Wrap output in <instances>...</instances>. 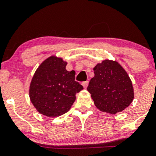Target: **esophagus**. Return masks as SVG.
<instances>
[{
    "label": "esophagus",
    "instance_id": "34e87169",
    "mask_svg": "<svg viewBox=\"0 0 156 156\" xmlns=\"http://www.w3.org/2000/svg\"><path fill=\"white\" fill-rule=\"evenodd\" d=\"M82 85L84 87V88H87V85H88V81H84V82H82Z\"/></svg>",
    "mask_w": 156,
    "mask_h": 156
}]
</instances>
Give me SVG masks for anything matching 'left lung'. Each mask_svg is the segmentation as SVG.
I'll list each match as a JSON object with an SVG mask.
<instances>
[{"label": "left lung", "mask_w": 156, "mask_h": 156, "mask_svg": "<svg viewBox=\"0 0 156 156\" xmlns=\"http://www.w3.org/2000/svg\"><path fill=\"white\" fill-rule=\"evenodd\" d=\"M94 71V77L90 79L87 90L100 110L115 114L132 103V81L117 62L104 60L97 65Z\"/></svg>", "instance_id": "left-lung-1"}]
</instances>
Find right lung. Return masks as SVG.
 <instances>
[{"mask_svg":"<svg viewBox=\"0 0 156 156\" xmlns=\"http://www.w3.org/2000/svg\"><path fill=\"white\" fill-rule=\"evenodd\" d=\"M67 62L50 56L37 69L30 87L32 104L41 114L55 117L70 110L75 94L83 86L75 81V71L68 72Z\"/></svg>","mask_w":156,"mask_h":156,"instance_id":"right-lung-1","label":"right lung"}]
</instances>
